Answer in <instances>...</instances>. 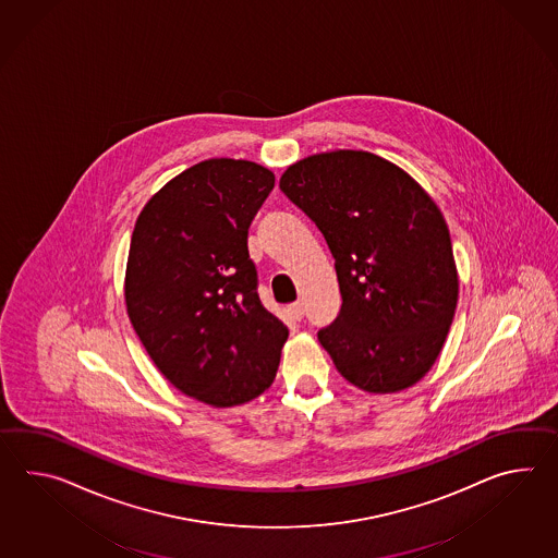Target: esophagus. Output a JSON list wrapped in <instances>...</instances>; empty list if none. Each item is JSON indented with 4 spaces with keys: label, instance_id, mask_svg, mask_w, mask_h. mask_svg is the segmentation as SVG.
<instances>
[{
    "label": "esophagus",
    "instance_id": "1",
    "mask_svg": "<svg viewBox=\"0 0 558 558\" xmlns=\"http://www.w3.org/2000/svg\"><path fill=\"white\" fill-rule=\"evenodd\" d=\"M288 310H290V314H292V318H294V320H302V318H304V304H302V302L292 304Z\"/></svg>",
    "mask_w": 558,
    "mask_h": 558
}]
</instances>
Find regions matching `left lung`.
I'll list each match as a JSON object with an SVG mask.
<instances>
[{
	"label": "left lung",
	"instance_id": "obj_1",
	"mask_svg": "<svg viewBox=\"0 0 558 558\" xmlns=\"http://www.w3.org/2000/svg\"><path fill=\"white\" fill-rule=\"evenodd\" d=\"M280 190L335 256L342 306L318 340L338 372L374 395L416 385L445 347L459 300L434 199L392 161L356 149L292 163Z\"/></svg>",
	"mask_w": 558,
	"mask_h": 558
}]
</instances>
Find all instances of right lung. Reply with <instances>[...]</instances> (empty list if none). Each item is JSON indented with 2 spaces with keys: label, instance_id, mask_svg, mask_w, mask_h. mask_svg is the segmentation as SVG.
I'll return each mask as SVG.
<instances>
[{
  "label": "right lung",
  "instance_id": "add662e5",
  "mask_svg": "<svg viewBox=\"0 0 558 558\" xmlns=\"http://www.w3.org/2000/svg\"><path fill=\"white\" fill-rule=\"evenodd\" d=\"M274 173L211 158L175 175L137 216L125 308L158 371L216 409L272 385L288 328L262 306L248 228Z\"/></svg>",
  "mask_w": 558,
  "mask_h": 558
}]
</instances>
